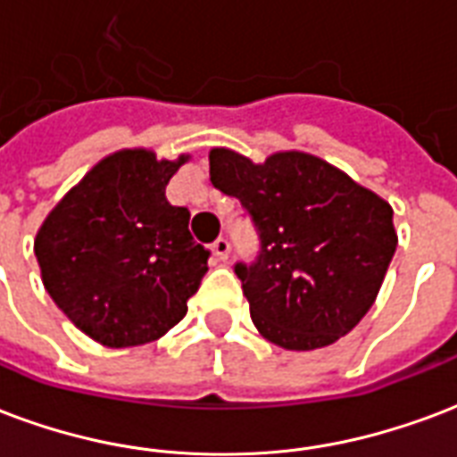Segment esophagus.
<instances>
[{"label":"esophagus","instance_id":"obj_1","mask_svg":"<svg viewBox=\"0 0 457 457\" xmlns=\"http://www.w3.org/2000/svg\"><path fill=\"white\" fill-rule=\"evenodd\" d=\"M212 254H215V259L218 262H225L229 256V242L225 237H218L215 242H212Z\"/></svg>","mask_w":457,"mask_h":457}]
</instances>
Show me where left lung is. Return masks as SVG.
<instances>
[{
    "instance_id": "left-lung-1",
    "label": "left lung",
    "mask_w": 457,
    "mask_h": 457,
    "mask_svg": "<svg viewBox=\"0 0 457 457\" xmlns=\"http://www.w3.org/2000/svg\"><path fill=\"white\" fill-rule=\"evenodd\" d=\"M211 181L239 198L259 235L256 259L235 263V273L263 339L312 351L349 334L397 249L390 203L307 152L254 164L215 147Z\"/></svg>"
}]
</instances>
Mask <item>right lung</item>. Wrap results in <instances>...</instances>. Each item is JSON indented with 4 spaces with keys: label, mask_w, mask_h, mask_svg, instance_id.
<instances>
[{
    "label": "right lung",
    "mask_w": 457,
    "mask_h": 457,
    "mask_svg": "<svg viewBox=\"0 0 457 457\" xmlns=\"http://www.w3.org/2000/svg\"><path fill=\"white\" fill-rule=\"evenodd\" d=\"M188 157L120 150L57 203L36 235L43 286L87 337L111 349L160 339L184 320L211 252L188 232L191 212L167 201Z\"/></svg>",
    "instance_id": "add662e5"
}]
</instances>
